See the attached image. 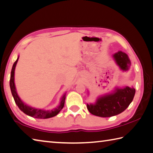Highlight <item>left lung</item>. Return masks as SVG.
I'll use <instances>...</instances> for the list:
<instances>
[{
	"instance_id": "left-lung-1",
	"label": "left lung",
	"mask_w": 153,
	"mask_h": 153,
	"mask_svg": "<svg viewBox=\"0 0 153 153\" xmlns=\"http://www.w3.org/2000/svg\"><path fill=\"white\" fill-rule=\"evenodd\" d=\"M113 57L122 70H128L130 62L125 53L118 51L113 55ZM134 94V88H116L114 92L99 97L94 104H87V108L93 115L111 117L124 112L132 102Z\"/></svg>"
}]
</instances>
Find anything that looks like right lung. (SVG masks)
Segmentation results:
<instances>
[{"instance_id":"right-lung-1","label":"right lung","mask_w":153,"mask_h":153,"mask_svg":"<svg viewBox=\"0 0 153 153\" xmlns=\"http://www.w3.org/2000/svg\"><path fill=\"white\" fill-rule=\"evenodd\" d=\"M18 59H19V57L13 65L12 70H11V74H10V88L11 93H12V95L13 96L14 100H15L16 104L18 105L19 108L22 111V112H23L25 114H26L27 115L31 116V117H33V118L45 119V118L53 117V116H56L57 114L62 110L63 106H64L65 94H64L62 98V99H61V102L59 106H57L55 108H53V109L51 110H48V111L41 110V109H36V108L30 107L29 105H27V104L23 103L21 100L20 99V98H19L16 91L15 85V78H14V76H15V69L16 63L18 62Z\"/></svg>"}]
</instances>
